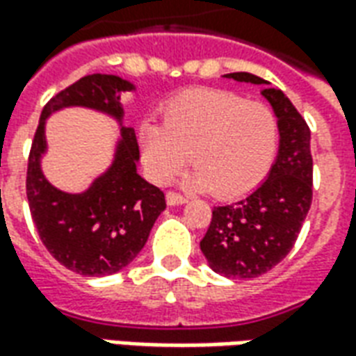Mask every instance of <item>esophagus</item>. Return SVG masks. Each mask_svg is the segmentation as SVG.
<instances>
[{
    "instance_id": "obj_1",
    "label": "esophagus",
    "mask_w": 356,
    "mask_h": 356,
    "mask_svg": "<svg viewBox=\"0 0 356 356\" xmlns=\"http://www.w3.org/2000/svg\"><path fill=\"white\" fill-rule=\"evenodd\" d=\"M165 198H168V204H170V206H181V204H185L186 202V196H183V194L177 193V191H170Z\"/></svg>"
}]
</instances>
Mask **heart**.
Wrapping results in <instances>:
<instances>
[{"label":"heart","mask_w":356,"mask_h":356,"mask_svg":"<svg viewBox=\"0 0 356 356\" xmlns=\"http://www.w3.org/2000/svg\"><path fill=\"white\" fill-rule=\"evenodd\" d=\"M148 175L168 183L191 158L194 188L234 196L267 175L278 147V122L265 102L223 89H191L163 108V124L140 127Z\"/></svg>","instance_id":"obj_1"}]
</instances>
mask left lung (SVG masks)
Here are the masks:
<instances>
[{
  "label": "left lung",
  "instance_id": "obj_1",
  "mask_svg": "<svg viewBox=\"0 0 356 356\" xmlns=\"http://www.w3.org/2000/svg\"><path fill=\"white\" fill-rule=\"evenodd\" d=\"M236 81L265 86L261 93L278 116L280 148L268 177L242 200L216 206L202 254L209 267L229 278L248 280L278 265L298 240L313 200L311 129L280 89L250 72L227 74Z\"/></svg>",
  "mask_w": 356,
  "mask_h": 356
}]
</instances>
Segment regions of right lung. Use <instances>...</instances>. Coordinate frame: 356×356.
I'll return each instance as SVG.
<instances>
[{
  "instance_id": "right-lung-1",
  "label": "right lung",
  "mask_w": 356,
  "mask_h": 356,
  "mask_svg": "<svg viewBox=\"0 0 356 356\" xmlns=\"http://www.w3.org/2000/svg\"><path fill=\"white\" fill-rule=\"evenodd\" d=\"M118 76L91 74L58 91L42 110L28 154L26 198L43 246L66 268L83 276L118 273L139 254L165 196L137 173L139 145L131 127H122L116 162L83 194H66L51 186L40 170L45 150L43 124L53 110L91 106L122 118L120 93L131 91Z\"/></svg>"
}]
</instances>
